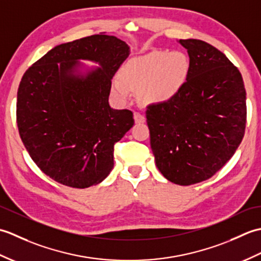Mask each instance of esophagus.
Wrapping results in <instances>:
<instances>
[{
    "instance_id": "esophagus-1",
    "label": "esophagus",
    "mask_w": 261,
    "mask_h": 261,
    "mask_svg": "<svg viewBox=\"0 0 261 261\" xmlns=\"http://www.w3.org/2000/svg\"><path fill=\"white\" fill-rule=\"evenodd\" d=\"M146 118L145 115L141 114L140 112H135V121L137 122V123H141V122H145Z\"/></svg>"
}]
</instances>
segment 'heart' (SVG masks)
<instances>
[{
    "label": "heart",
    "mask_w": 261,
    "mask_h": 261,
    "mask_svg": "<svg viewBox=\"0 0 261 261\" xmlns=\"http://www.w3.org/2000/svg\"><path fill=\"white\" fill-rule=\"evenodd\" d=\"M191 63L181 51H156L131 60L120 73L119 81L113 83L116 96L126 99L129 87L139 90L145 103L168 102L180 92L190 74Z\"/></svg>",
    "instance_id": "heart-1"
}]
</instances>
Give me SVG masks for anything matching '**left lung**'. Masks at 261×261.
<instances>
[{"label": "left lung", "mask_w": 261, "mask_h": 261, "mask_svg": "<svg viewBox=\"0 0 261 261\" xmlns=\"http://www.w3.org/2000/svg\"><path fill=\"white\" fill-rule=\"evenodd\" d=\"M191 69L185 85L168 102L146 111L156 165L174 184L211 178L233 156L245 136L246 90L241 73L210 43L180 39Z\"/></svg>", "instance_id": "obj_1"}]
</instances>
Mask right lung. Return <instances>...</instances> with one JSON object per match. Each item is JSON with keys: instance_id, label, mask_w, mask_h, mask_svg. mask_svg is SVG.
<instances>
[{"instance_id": "obj_1", "label": "right lung", "mask_w": 261, "mask_h": 261, "mask_svg": "<svg viewBox=\"0 0 261 261\" xmlns=\"http://www.w3.org/2000/svg\"><path fill=\"white\" fill-rule=\"evenodd\" d=\"M129 54L124 41L99 32L56 46L22 76L19 134L31 159L54 180L86 188L112 170L114 145L135 124L130 110L109 104L112 77ZM79 59L93 60L101 68L76 76Z\"/></svg>"}]
</instances>
